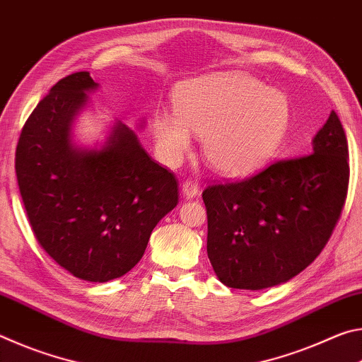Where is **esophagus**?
I'll return each mask as SVG.
<instances>
[{"instance_id":"34e87169","label":"esophagus","mask_w":362,"mask_h":362,"mask_svg":"<svg viewBox=\"0 0 362 362\" xmlns=\"http://www.w3.org/2000/svg\"><path fill=\"white\" fill-rule=\"evenodd\" d=\"M198 192H199V187H198V183H196L194 180H185V182L182 183V193H183V196H185L187 199L194 198V196L198 194Z\"/></svg>"}]
</instances>
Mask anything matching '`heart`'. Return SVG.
<instances>
[{"label": "heart", "instance_id": "b5f03b06", "mask_svg": "<svg viewBox=\"0 0 362 362\" xmlns=\"http://www.w3.org/2000/svg\"><path fill=\"white\" fill-rule=\"evenodd\" d=\"M174 112L153 119L159 155L177 163L203 137V155L223 175H244L274 155L289 124L286 95L246 73H217L180 84Z\"/></svg>", "mask_w": 362, "mask_h": 362}]
</instances>
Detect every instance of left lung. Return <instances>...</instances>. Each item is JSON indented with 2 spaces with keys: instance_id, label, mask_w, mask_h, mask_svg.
I'll return each instance as SVG.
<instances>
[{
  "instance_id": "obj_1",
  "label": "left lung",
  "mask_w": 362,
  "mask_h": 362,
  "mask_svg": "<svg viewBox=\"0 0 362 362\" xmlns=\"http://www.w3.org/2000/svg\"><path fill=\"white\" fill-rule=\"evenodd\" d=\"M348 182V140L332 112L311 155L207 187V257L217 278L233 289L260 291L297 276L332 235Z\"/></svg>"
}]
</instances>
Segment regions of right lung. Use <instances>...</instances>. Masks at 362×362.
<instances>
[{"label":"right lung","instance_id":"add662e5","mask_svg":"<svg viewBox=\"0 0 362 362\" xmlns=\"http://www.w3.org/2000/svg\"><path fill=\"white\" fill-rule=\"evenodd\" d=\"M97 86L89 71L52 86L22 127L16 174L40 246L73 276L107 283L142 259L179 183L121 121L100 150L73 144V121Z\"/></svg>","mask_w":362,"mask_h":362}]
</instances>
